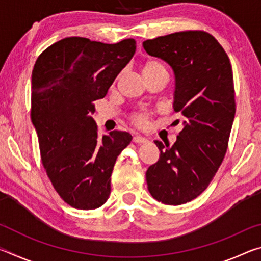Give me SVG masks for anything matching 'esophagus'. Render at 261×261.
Returning <instances> with one entry per match:
<instances>
[{
  "mask_svg": "<svg viewBox=\"0 0 261 261\" xmlns=\"http://www.w3.org/2000/svg\"><path fill=\"white\" fill-rule=\"evenodd\" d=\"M147 139L146 138H144V137H140V136H136V137H134V143H136V144H145V143H147Z\"/></svg>",
  "mask_w": 261,
  "mask_h": 261,
  "instance_id": "esophagus-1",
  "label": "esophagus"
}]
</instances>
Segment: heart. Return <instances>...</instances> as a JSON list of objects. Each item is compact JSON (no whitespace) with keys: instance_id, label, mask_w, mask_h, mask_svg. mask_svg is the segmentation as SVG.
I'll return each instance as SVG.
<instances>
[{"instance_id":"obj_1","label":"heart","mask_w":261,"mask_h":261,"mask_svg":"<svg viewBox=\"0 0 261 261\" xmlns=\"http://www.w3.org/2000/svg\"><path fill=\"white\" fill-rule=\"evenodd\" d=\"M159 69H165L161 63H159L156 61H147L146 63L144 64L143 72H151L155 71ZM149 117H151V113L148 112H139L132 115V122L134 124L137 125L140 129H146L149 126Z\"/></svg>"}]
</instances>
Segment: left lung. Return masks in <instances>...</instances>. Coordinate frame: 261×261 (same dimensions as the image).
<instances>
[{
  "instance_id": "left-lung-1",
  "label": "left lung",
  "mask_w": 261,
  "mask_h": 261,
  "mask_svg": "<svg viewBox=\"0 0 261 261\" xmlns=\"http://www.w3.org/2000/svg\"><path fill=\"white\" fill-rule=\"evenodd\" d=\"M143 46L173 68L174 110L184 125L171 146L154 141L161 154L146 171L147 188L162 204L182 205L205 191L226 155L236 113L230 60L205 31L171 33Z\"/></svg>"
}]
</instances>
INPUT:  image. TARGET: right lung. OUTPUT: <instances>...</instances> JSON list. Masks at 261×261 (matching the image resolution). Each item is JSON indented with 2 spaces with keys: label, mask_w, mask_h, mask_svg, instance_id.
Listing matches in <instances>:
<instances>
[{
  "label": "right lung",
  "mask_w": 261,
  "mask_h": 261,
  "mask_svg": "<svg viewBox=\"0 0 261 261\" xmlns=\"http://www.w3.org/2000/svg\"><path fill=\"white\" fill-rule=\"evenodd\" d=\"M136 51L135 39L117 43L70 37L39 55L32 71L31 120L42 165L53 187L78 210L102 206L110 194L117 156L132 136L112 131L100 137L92 117Z\"/></svg>",
  "instance_id": "add662e5"
}]
</instances>
